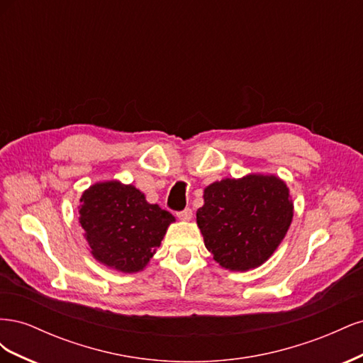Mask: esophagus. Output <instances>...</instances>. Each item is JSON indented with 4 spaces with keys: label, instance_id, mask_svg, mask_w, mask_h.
Masks as SVG:
<instances>
[{
    "label": "esophagus",
    "instance_id": "1",
    "mask_svg": "<svg viewBox=\"0 0 363 363\" xmlns=\"http://www.w3.org/2000/svg\"><path fill=\"white\" fill-rule=\"evenodd\" d=\"M177 216L182 219V221H189V219L192 218V208L186 207L184 211H182V212L177 213Z\"/></svg>",
    "mask_w": 363,
    "mask_h": 363
}]
</instances>
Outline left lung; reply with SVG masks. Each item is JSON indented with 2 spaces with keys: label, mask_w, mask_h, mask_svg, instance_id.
Segmentation results:
<instances>
[{
  "label": "left lung",
  "mask_w": 363,
  "mask_h": 363,
  "mask_svg": "<svg viewBox=\"0 0 363 363\" xmlns=\"http://www.w3.org/2000/svg\"><path fill=\"white\" fill-rule=\"evenodd\" d=\"M196 211L206 248L225 269L260 267L286 235L294 206L286 183L276 175L224 179L204 189Z\"/></svg>",
  "instance_id": "obj_1"
}]
</instances>
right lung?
I'll return each mask as SVG.
<instances>
[{"label": "right lung", "instance_id": "add662e5", "mask_svg": "<svg viewBox=\"0 0 363 363\" xmlns=\"http://www.w3.org/2000/svg\"><path fill=\"white\" fill-rule=\"evenodd\" d=\"M80 203L79 219L92 256L121 272L144 269L174 221L135 186L116 180L91 186Z\"/></svg>", "mask_w": 363, "mask_h": 363}]
</instances>
